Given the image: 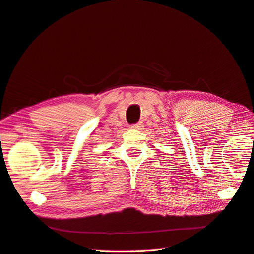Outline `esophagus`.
Returning <instances> with one entry per match:
<instances>
[{
	"instance_id": "34e87169",
	"label": "esophagus",
	"mask_w": 254,
	"mask_h": 254,
	"mask_svg": "<svg viewBox=\"0 0 254 254\" xmlns=\"http://www.w3.org/2000/svg\"><path fill=\"white\" fill-rule=\"evenodd\" d=\"M143 127H144V123L143 122H137V123L131 124L130 128H132V130H141Z\"/></svg>"
}]
</instances>
